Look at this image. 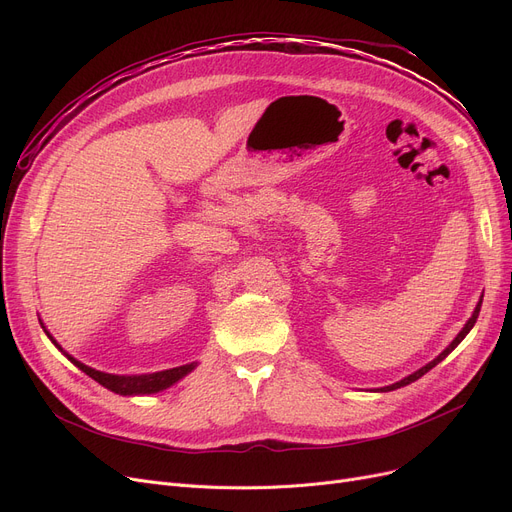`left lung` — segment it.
I'll use <instances>...</instances> for the list:
<instances>
[{"mask_svg": "<svg viewBox=\"0 0 512 512\" xmlns=\"http://www.w3.org/2000/svg\"><path fill=\"white\" fill-rule=\"evenodd\" d=\"M479 309H481V301L475 305V309H473V315L467 319V324L463 326V330L459 332V334H456V338L444 348V351L434 359V361H429L427 365H423L421 369H417V371H413L411 375H407V378H402L400 382H394V384H390V386H384V388H378V392H390V390H398V388H402V386H407V384H411V382H415V380H419L421 378V375H425L429 369H434L440 361H444L452 351H454V348L456 346H459L461 342H463V338L471 332V328L475 326V321H477V315H479Z\"/></svg>", "mask_w": 512, "mask_h": 512, "instance_id": "left-lung-1", "label": "left lung"}]
</instances>
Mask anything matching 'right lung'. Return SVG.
Segmentation results:
<instances>
[{"label":"right lung","instance_id":"right-lung-1","mask_svg":"<svg viewBox=\"0 0 512 512\" xmlns=\"http://www.w3.org/2000/svg\"><path fill=\"white\" fill-rule=\"evenodd\" d=\"M41 328L47 334V338L53 344H56V348H60V351L68 357L70 363H74L80 371H85L89 378H93L103 388L112 390V392H116L120 396H143V394H155V392H161V390H168L170 386H174L176 382L186 378V375L197 367V363H188V365H180V367H172V369H164V371H155V373H141V375L105 373V371H97V369H93V367H89L85 363H80L78 359L68 355L64 348L58 344V340L47 332V328L43 326V321H41Z\"/></svg>","mask_w":512,"mask_h":512}]
</instances>
